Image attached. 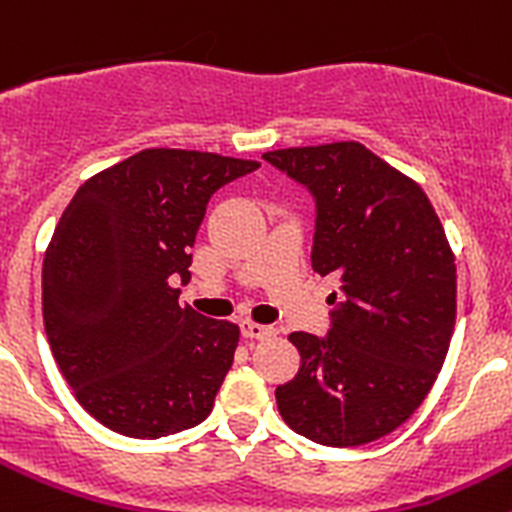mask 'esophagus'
Masks as SVG:
<instances>
[{"mask_svg":"<svg viewBox=\"0 0 512 512\" xmlns=\"http://www.w3.org/2000/svg\"><path fill=\"white\" fill-rule=\"evenodd\" d=\"M241 330L246 338H271L274 336V328H271V325L253 323V320H243Z\"/></svg>","mask_w":512,"mask_h":512,"instance_id":"1","label":"esophagus"}]
</instances>
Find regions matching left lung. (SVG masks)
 <instances>
[{
	"label": "left lung",
	"instance_id": "left-lung-1",
	"mask_svg": "<svg viewBox=\"0 0 512 512\" xmlns=\"http://www.w3.org/2000/svg\"><path fill=\"white\" fill-rule=\"evenodd\" d=\"M264 158L312 192V269L343 289L328 336L289 333L300 369L277 387L279 415L323 446L372 443L420 408L449 354L454 251L420 184L356 140Z\"/></svg>",
	"mask_w": 512,
	"mask_h": 512
}]
</instances>
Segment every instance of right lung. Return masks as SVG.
Listing matches in <instances>:
<instances>
[{
    "label": "right lung",
    "instance_id": "right-lung-1",
    "mask_svg": "<svg viewBox=\"0 0 512 512\" xmlns=\"http://www.w3.org/2000/svg\"><path fill=\"white\" fill-rule=\"evenodd\" d=\"M259 161L143 148L81 184L43 261V323L79 405L110 431L161 438L202 423L241 328L179 305L207 202Z\"/></svg>",
    "mask_w": 512,
    "mask_h": 512
}]
</instances>
